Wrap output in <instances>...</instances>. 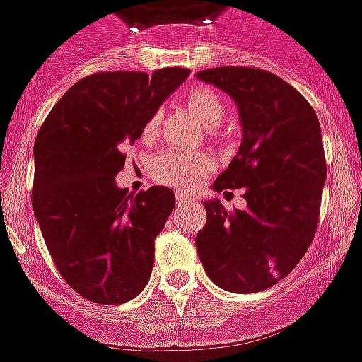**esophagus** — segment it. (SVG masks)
<instances>
[{
	"mask_svg": "<svg viewBox=\"0 0 362 362\" xmlns=\"http://www.w3.org/2000/svg\"><path fill=\"white\" fill-rule=\"evenodd\" d=\"M189 202V196L188 194H184V192H176V204L178 205H184Z\"/></svg>",
	"mask_w": 362,
	"mask_h": 362,
	"instance_id": "esophagus-1",
	"label": "esophagus"
}]
</instances>
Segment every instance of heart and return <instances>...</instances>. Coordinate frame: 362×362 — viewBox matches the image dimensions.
<instances>
[{
  "label": "heart",
  "mask_w": 362,
  "mask_h": 362,
  "mask_svg": "<svg viewBox=\"0 0 362 362\" xmlns=\"http://www.w3.org/2000/svg\"><path fill=\"white\" fill-rule=\"evenodd\" d=\"M186 104L204 119L207 126H219L227 108L215 90L207 87H196L186 93ZM160 116L158 112L151 114L143 124V139H153L158 132ZM211 158L202 153H186L180 149H166L153 157L149 165L151 178L158 184H166L173 188H192L204 178V174L211 168Z\"/></svg>",
  "instance_id": "1"
}]
</instances>
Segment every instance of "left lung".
Segmentation results:
<instances>
[{
    "instance_id": "1",
    "label": "left lung",
    "mask_w": 362,
    "mask_h": 362,
    "mask_svg": "<svg viewBox=\"0 0 362 362\" xmlns=\"http://www.w3.org/2000/svg\"><path fill=\"white\" fill-rule=\"evenodd\" d=\"M197 79L235 98L243 124L236 157L213 184L244 189L246 209L205 202L196 248L209 279L230 293H259L287 277L314 240L326 182L316 112L295 87L256 67H213Z\"/></svg>"
}]
</instances>
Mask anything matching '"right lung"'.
<instances>
[{
  "mask_svg": "<svg viewBox=\"0 0 362 362\" xmlns=\"http://www.w3.org/2000/svg\"><path fill=\"white\" fill-rule=\"evenodd\" d=\"M188 75L163 67L83 77L36 135L35 217L62 277L90 303H127L149 281L155 238L176 199L166 186L135 197L118 188L119 149L141 137L143 124Z\"/></svg>",
  "mask_w": 362,
  "mask_h": 362,
  "instance_id": "add662e5",
  "label": "right lung"
}]
</instances>
